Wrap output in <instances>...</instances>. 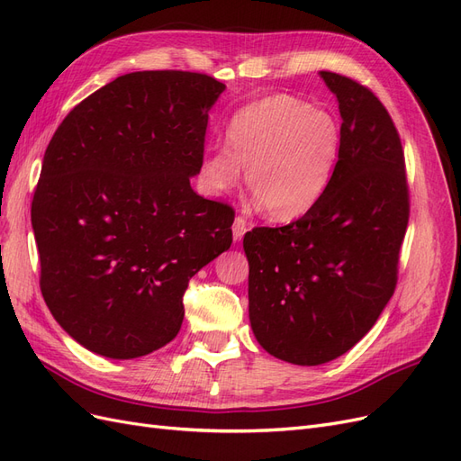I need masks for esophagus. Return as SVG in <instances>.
<instances>
[{
    "mask_svg": "<svg viewBox=\"0 0 461 461\" xmlns=\"http://www.w3.org/2000/svg\"><path fill=\"white\" fill-rule=\"evenodd\" d=\"M248 230V221L242 215H236L234 222H232V239L239 242L244 239V234Z\"/></svg>",
    "mask_w": 461,
    "mask_h": 461,
    "instance_id": "obj_1",
    "label": "esophagus"
}]
</instances>
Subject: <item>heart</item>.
<instances>
[{"label": "heart", "mask_w": 461, "mask_h": 461, "mask_svg": "<svg viewBox=\"0 0 461 461\" xmlns=\"http://www.w3.org/2000/svg\"><path fill=\"white\" fill-rule=\"evenodd\" d=\"M225 146L205 153L200 183L209 196L246 185L275 221L298 219L329 188L340 153V129L327 111L288 94L265 95L236 113Z\"/></svg>", "instance_id": "heart-1"}]
</instances>
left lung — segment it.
I'll list each match as a JSON object with an SVG mask.
<instances>
[{
	"instance_id": "8db88e82",
	"label": "left lung",
	"mask_w": 461,
	"mask_h": 461,
	"mask_svg": "<svg viewBox=\"0 0 461 461\" xmlns=\"http://www.w3.org/2000/svg\"><path fill=\"white\" fill-rule=\"evenodd\" d=\"M342 115L340 153L321 200L285 227L244 236L249 323L271 356L321 366L366 337L398 283L410 219L393 117L367 86L321 71Z\"/></svg>"
}]
</instances>
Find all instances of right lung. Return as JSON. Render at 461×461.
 Wrapping results in <instances>:
<instances>
[{
	"instance_id": "1",
	"label": "right lung",
	"mask_w": 461,
	"mask_h": 461,
	"mask_svg": "<svg viewBox=\"0 0 461 461\" xmlns=\"http://www.w3.org/2000/svg\"><path fill=\"white\" fill-rule=\"evenodd\" d=\"M222 90L203 73L122 75L50 140L31 209L40 290L90 352L131 359L171 342L190 278L230 248L234 209L190 186Z\"/></svg>"
}]
</instances>
